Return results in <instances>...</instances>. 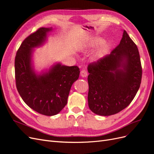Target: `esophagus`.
Here are the masks:
<instances>
[{
  "instance_id": "obj_1",
  "label": "esophagus",
  "mask_w": 154,
  "mask_h": 154,
  "mask_svg": "<svg viewBox=\"0 0 154 154\" xmlns=\"http://www.w3.org/2000/svg\"><path fill=\"white\" fill-rule=\"evenodd\" d=\"M80 75L82 77L85 78L87 76V72L85 71V70H82L80 72Z\"/></svg>"
}]
</instances>
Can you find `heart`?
Listing matches in <instances>:
<instances>
[{
    "instance_id": "obj_1",
    "label": "heart",
    "mask_w": 154,
    "mask_h": 154,
    "mask_svg": "<svg viewBox=\"0 0 154 154\" xmlns=\"http://www.w3.org/2000/svg\"><path fill=\"white\" fill-rule=\"evenodd\" d=\"M104 40L101 38V37H96V38L91 40L89 43H88V46L91 48H96L101 45L100 48L97 50L96 57L97 58H101L105 56L110 49V44L107 42H104Z\"/></svg>"
}]
</instances>
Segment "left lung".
Returning a JSON list of instances; mask_svg holds the SVG:
<instances>
[{"label": "left lung", "instance_id": "obj_1", "mask_svg": "<svg viewBox=\"0 0 154 154\" xmlns=\"http://www.w3.org/2000/svg\"><path fill=\"white\" fill-rule=\"evenodd\" d=\"M88 104L100 116H110L131 103L141 82L139 51L125 30L119 44L110 54L88 64Z\"/></svg>", "mask_w": 154, "mask_h": 154}]
</instances>
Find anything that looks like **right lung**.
Returning <instances> with one entry per match:
<instances>
[{
    "label": "right lung",
    "mask_w": 154,
    "mask_h": 154,
    "mask_svg": "<svg viewBox=\"0 0 154 154\" xmlns=\"http://www.w3.org/2000/svg\"><path fill=\"white\" fill-rule=\"evenodd\" d=\"M52 28L40 27L22 42L15 60L17 91L26 104L45 116L58 114L67 105L72 83L80 74L78 66L57 63L48 72L37 74L31 64L32 49L42 45Z\"/></svg>",
    "instance_id": "obj_1"
}]
</instances>
